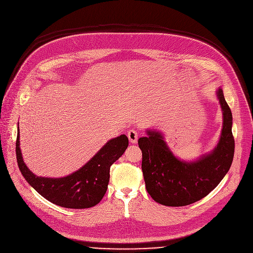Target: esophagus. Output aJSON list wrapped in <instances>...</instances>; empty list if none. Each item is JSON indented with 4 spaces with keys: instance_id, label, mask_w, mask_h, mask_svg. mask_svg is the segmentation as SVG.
<instances>
[{
    "instance_id": "34e87169",
    "label": "esophagus",
    "mask_w": 253,
    "mask_h": 253,
    "mask_svg": "<svg viewBox=\"0 0 253 253\" xmlns=\"http://www.w3.org/2000/svg\"><path fill=\"white\" fill-rule=\"evenodd\" d=\"M127 136H128V139L131 143H135L137 141V131L135 129H130L127 131Z\"/></svg>"
}]
</instances>
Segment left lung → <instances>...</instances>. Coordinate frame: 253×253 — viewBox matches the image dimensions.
<instances>
[{
    "label": "left lung",
    "mask_w": 253,
    "mask_h": 253,
    "mask_svg": "<svg viewBox=\"0 0 253 253\" xmlns=\"http://www.w3.org/2000/svg\"><path fill=\"white\" fill-rule=\"evenodd\" d=\"M223 123L217 145L193 162L176 158L161 131L147 129L138 139L142 153L141 169L148 194L167 207H184L207 196L225 176L234 156L232 114L222 89L216 90Z\"/></svg>",
    "instance_id": "obj_1"
}]
</instances>
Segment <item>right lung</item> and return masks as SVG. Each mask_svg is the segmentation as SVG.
Instances as JSON below:
<instances>
[{"label": "right lung", "instance_id": "1", "mask_svg": "<svg viewBox=\"0 0 253 253\" xmlns=\"http://www.w3.org/2000/svg\"><path fill=\"white\" fill-rule=\"evenodd\" d=\"M127 145L126 134L112 138L79 170L60 178L38 176L28 169L20 148L19 126L16 154L23 176L42 197L62 208L82 210L102 200L108 189L111 166L124 155Z\"/></svg>", "mask_w": 253, "mask_h": 253}]
</instances>
